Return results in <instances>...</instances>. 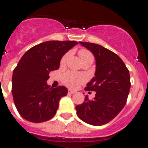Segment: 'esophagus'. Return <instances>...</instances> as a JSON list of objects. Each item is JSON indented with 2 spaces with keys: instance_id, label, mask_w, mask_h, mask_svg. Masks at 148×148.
Listing matches in <instances>:
<instances>
[{
  "instance_id": "obj_1",
  "label": "esophagus",
  "mask_w": 148,
  "mask_h": 148,
  "mask_svg": "<svg viewBox=\"0 0 148 148\" xmlns=\"http://www.w3.org/2000/svg\"><path fill=\"white\" fill-rule=\"evenodd\" d=\"M68 93H69V94H75V93H76V91H75V90H68Z\"/></svg>"
}]
</instances>
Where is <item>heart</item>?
<instances>
[{
	"instance_id": "b5f03b06",
	"label": "heart",
	"mask_w": 148,
	"mask_h": 148,
	"mask_svg": "<svg viewBox=\"0 0 148 148\" xmlns=\"http://www.w3.org/2000/svg\"><path fill=\"white\" fill-rule=\"evenodd\" d=\"M78 55L80 56L81 59L82 61L85 60L89 59V58H92L93 59V56L90 51L86 49H82L78 51ZM69 54L66 53L63 56L61 59V65H64L65 63L66 62V60L68 58ZM86 81V77L84 75L79 74V73H74V72H68L65 73L63 75V82L71 88H75L78 87L81 84L84 82Z\"/></svg>"
}]
</instances>
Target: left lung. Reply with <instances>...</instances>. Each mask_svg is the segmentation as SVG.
<instances>
[{
    "instance_id": "8db88e82",
    "label": "left lung",
    "mask_w": 148,
    "mask_h": 148,
    "mask_svg": "<svg viewBox=\"0 0 148 148\" xmlns=\"http://www.w3.org/2000/svg\"><path fill=\"white\" fill-rule=\"evenodd\" d=\"M92 52L95 58V77L85 90L96 92L92 100L86 96L75 109L78 118L84 122L101 126L116 117L126 104L130 88V73L122 60L102 46L79 42Z\"/></svg>"
}]
</instances>
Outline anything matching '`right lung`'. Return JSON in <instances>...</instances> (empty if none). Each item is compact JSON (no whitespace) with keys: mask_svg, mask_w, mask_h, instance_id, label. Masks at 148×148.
Returning a JSON list of instances; mask_svg holds the SVG:
<instances>
[{"mask_svg":"<svg viewBox=\"0 0 148 148\" xmlns=\"http://www.w3.org/2000/svg\"><path fill=\"white\" fill-rule=\"evenodd\" d=\"M77 44L75 40H49L35 46L22 56L13 71L12 93L24 119L40 123L56 115L60 99L68 90L64 86L50 87L47 81L49 73L59 68L63 56Z\"/></svg>","mask_w":148,"mask_h":148,"instance_id":"1","label":"right lung"}]
</instances>
